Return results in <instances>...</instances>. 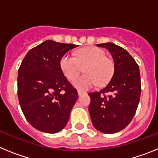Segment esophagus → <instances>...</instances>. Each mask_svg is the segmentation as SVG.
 <instances>
[{
  "label": "esophagus",
  "instance_id": "1",
  "mask_svg": "<svg viewBox=\"0 0 158 158\" xmlns=\"http://www.w3.org/2000/svg\"><path fill=\"white\" fill-rule=\"evenodd\" d=\"M77 94H78V96H81L82 94H83V93H82V92H81V91H77Z\"/></svg>",
  "mask_w": 158,
  "mask_h": 158
}]
</instances>
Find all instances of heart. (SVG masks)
<instances>
[{
    "label": "heart",
    "mask_w": 158,
    "mask_h": 158,
    "mask_svg": "<svg viewBox=\"0 0 158 158\" xmlns=\"http://www.w3.org/2000/svg\"><path fill=\"white\" fill-rule=\"evenodd\" d=\"M60 66L67 79L72 81L86 67L85 75L75 79L73 85L80 91H86L96 86L104 85L109 81L114 72L112 60L105 56L102 49L96 47L82 48L76 53V58L65 54Z\"/></svg>",
    "instance_id": "heart-1"
}]
</instances>
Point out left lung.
I'll list each match as a JSON object with an SVG mask.
<instances>
[{"mask_svg": "<svg viewBox=\"0 0 158 158\" xmlns=\"http://www.w3.org/2000/svg\"><path fill=\"white\" fill-rule=\"evenodd\" d=\"M111 53L114 73L105 88L89 93V111L93 125L104 134L122 131L132 120L141 96L140 71L132 56L115 43L97 44ZM105 93L111 95L106 97Z\"/></svg>", "mask_w": 158, "mask_h": 158, "instance_id": "left-lung-1", "label": "left lung"}]
</instances>
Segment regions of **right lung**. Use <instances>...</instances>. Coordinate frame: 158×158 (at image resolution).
<instances>
[{
	"instance_id": "1",
	"label": "right lung",
	"mask_w": 158,
	"mask_h": 158,
	"mask_svg": "<svg viewBox=\"0 0 158 158\" xmlns=\"http://www.w3.org/2000/svg\"><path fill=\"white\" fill-rule=\"evenodd\" d=\"M78 47L47 40L27 52L18 70V99L25 118L38 131L55 134L69 121L78 97L60 66L64 54Z\"/></svg>"
}]
</instances>
